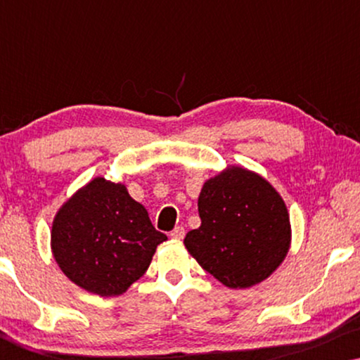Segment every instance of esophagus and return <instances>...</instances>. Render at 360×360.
Here are the masks:
<instances>
[{"label": "esophagus", "instance_id": "obj_1", "mask_svg": "<svg viewBox=\"0 0 360 360\" xmlns=\"http://www.w3.org/2000/svg\"><path fill=\"white\" fill-rule=\"evenodd\" d=\"M170 238L176 239V240L184 239L185 238V228H184V226H176V228L170 233Z\"/></svg>", "mask_w": 360, "mask_h": 360}]
</instances>
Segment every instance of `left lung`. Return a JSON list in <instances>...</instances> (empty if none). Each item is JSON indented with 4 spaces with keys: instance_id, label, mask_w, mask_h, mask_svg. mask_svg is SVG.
I'll return each mask as SVG.
<instances>
[{
    "instance_id": "obj_1",
    "label": "left lung",
    "mask_w": 360,
    "mask_h": 360,
    "mask_svg": "<svg viewBox=\"0 0 360 360\" xmlns=\"http://www.w3.org/2000/svg\"><path fill=\"white\" fill-rule=\"evenodd\" d=\"M198 213L201 224L186 234L185 248L226 287H252L283 262L292 238L288 211L262 176L229 167L203 185Z\"/></svg>"
}]
</instances>
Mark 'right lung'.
<instances>
[{
	"label": "right lung",
	"instance_id": "add662e5",
	"mask_svg": "<svg viewBox=\"0 0 360 360\" xmlns=\"http://www.w3.org/2000/svg\"><path fill=\"white\" fill-rule=\"evenodd\" d=\"M52 252L73 283L100 297L124 293L149 269L167 236L126 186L98 176L58 210Z\"/></svg>",
	"mask_w": 360,
	"mask_h": 360
}]
</instances>
